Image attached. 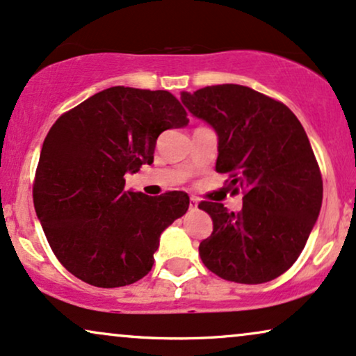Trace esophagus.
<instances>
[{
  "label": "esophagus",
  "instance_id": "obj_1",
  "mask_svg": "<svg viewBox=\"0 0 356 356\" xmlns=\"http://www.w3.org/2000/svg\"><path fill=\"white\" fill-rule=\"evenodd\" d=\"M190 209H198V198H195V196L190 198Z\"/></svg>",
  "mask_w": 356,
  "mask_h": 356
}]
</instances>
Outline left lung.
Masks as SVG:
<instances>
[{
	"label": "left lung",
	"instance_id": "8db88e82",
	"mask_svg": "<svg viewBox=\"0 0 356 356\" xmlns=\"http://www.w3.org/2000/svg\"><path fill=\"white\" fill-rule=\"evenodd\" d=\"M181 102L216 131V171L229 175L232 193L244 191L239 213L200 203L213 219L201 261L231 282L279 277L300 256L322 208V175L304 127L282 102L245 86L181 92Z\"/></svg>",
	"mask_w": 356,
	"mask_h": 356
}]
</instances>
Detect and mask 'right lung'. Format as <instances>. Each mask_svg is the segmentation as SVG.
Returning <instances> with one entry per match:
<instances>
[{
	"label": "right lung",
	"mask_w": 356,
	"mask_h": 356,
	"mask_svg": "<svg viewBox=\"0 0 356 356\" xmlns=\"http://www.w3.org/2000/svg\"><path fill=\"white\" fill-rule=\"evenodd\" d=\"M188 122L170 92L117 86L51 127L34 179V209L52 252L77 279L112 289L150 272L161 232L188 211L190 196L125 190V175L153 163L161 131Z\"/></svg>",
	"instance_id": "right-lung-1"
}]
</instances>
